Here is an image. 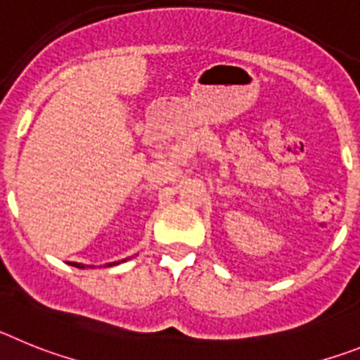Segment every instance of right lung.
Here are the masks:
<instances>
[{
  "label": "right lung",
  "instance_id": "right-lung-1",
  "mask_svg": "<svg viewBox=\"0 0 360 360\" xmlns=\"http://www.w3.org/2000/svg\"><path fill=\"white\" fill-rule=\"evenodd\" d=\"M127 259H123V261H117V262H108L106 266H115V264H120V262H124ZM72 266H76V268H94V266H85V264H81V262H72Z\"/></svg>",
  "mask_w": 360,
  "mask_h": 360
}]
</instances>
